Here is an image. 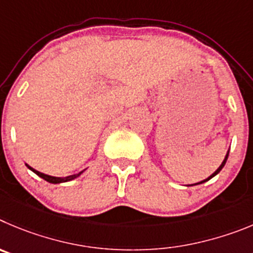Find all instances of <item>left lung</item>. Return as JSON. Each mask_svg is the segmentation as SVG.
<instances>
[{
	"instance_id": "8db88e82",
	"label": "left lung",
	"mask_w": 253,
	"mask_h": 253,
	"mask_svg": "<svg viewBox=\"0 0 253 253\" xmlns=\"http://www.w3.org/2000/svg\"><path fill=\"white\" fill-rule=\"evenodd\" d=\"M228 154H229V152H227V155H226V158H224V160H223V163H222V164H220V166H219V168H218V169H217V170H215V171H214V172H213V174H211V176H209V177H208V179H206V180H203V181H200V183H197V184H202V183H206V181H208V180H209V179H211V177H213V176H215V175H217V174H218V172H219V171H220V170H222V168H223V166L226 165V161H227V159H228ZM197 184H193V185H197Z\"/></svg>"
}]
</instances>
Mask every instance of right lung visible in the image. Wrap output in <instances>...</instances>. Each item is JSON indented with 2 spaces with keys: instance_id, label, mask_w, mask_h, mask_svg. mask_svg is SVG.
Here are the masks:
<instances>
[{
  "instance_id": "add662e5",
  "label": "right lung",
  "mask_w": 253,
  "mask_h": 253,
  "mask_svg": "<svg viewBox=\"0 0 253 253\" xmlns=\"http://www.w3.org/2000/svg\"><path fill=\"white\" fill-rule=\"evenodd\" d=\"M26 166L31 170V171L35 172L36 175H39L40 177H42L44 180L49 181V183H53V184H59V183H64V181H69V180H72V179H74V177L79 176V175L83 172V171H82V172H79V174L70 175V176H65V177H55V176H50V175H46V174H42V172H40V171H38V170L33 169V168H31V166H29V165H26Z\"/></svg>"
}]
</instances>
